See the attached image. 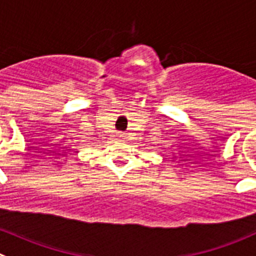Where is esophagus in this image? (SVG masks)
Returning <instances> with one entry per match:
<instances>
[{"label":"esophagus","mask_w":256,"mask_h":256,"mask_svg":"<svg viewBox=\"0 0 256 256\" xmlns=\"http://www.w3.org/2000/svg\"><path fill=\"white\" fill-rule=\"evenodd\" d=\"M117 136L121 138V139H126V138H128V134H126V132H118V134H117Z\"/></svg>","instance_id":"esophagus-1"}]
</instances>
